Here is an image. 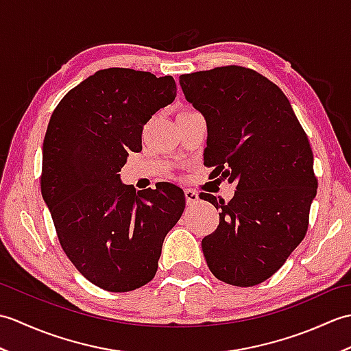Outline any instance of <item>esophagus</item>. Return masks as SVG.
Wrapping results in <instances>:
<instances>
[{"label":"esophagus","instance_id":"esophagus-1","mask_svg":"<svg viewBox=\"0 0 351 351\" xmlns=\"http://www.w3.org/2000/svg\"><path fill=\"white\" fill-rule=\"evenodd\" d=\"M185 200H187V204H189V205L196 204L197 200H199V195H197V191L191 190V189H187V190H185Z\"/></svg>","mask_w":351,"mask_h":351}]
</instances>
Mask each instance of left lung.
<instances>
[{
    "label": "left lung",
    "mask_w": 351,
    "mask_h": 351,
    "mask_svg": "<svg viewBox=\"0 0 351 351\" xmlns=\"http://www.w3.org/2000/svg\"><path fill=\"white\" fill-rule=\"evenodd\" d=\"M180 84L206 121L204 164L237 184L229 202L200 193L220 210L202 240L206 264L229 285H258L306 235L318 187L308 136L287 96L256 71L221 66L184 73Z\"/></svg>",
    "instance_id": "1"
}]
</instances>
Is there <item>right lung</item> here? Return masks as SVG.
Here are the masks:
<instances>
[{
	"instance_id": "add662e5",
	"label": "right lung",
	"mask_w": 351,
	"mask_h": 351,
	"mask_svg": "<svg viewBox=\"0 0 351 351\" xmlns=\"http://www.w3.org/2000/svg\"><path fill=\"white\" fill-rule=\"evenodd\" d=\"M175 80L126 68L98 71L63 96L43 140L40 190L66 256L93 285L126 293L158 268L162 241L185 208L173 184L121 182L141 132L173 102Z\"/></svg>"
}]
</instances>
